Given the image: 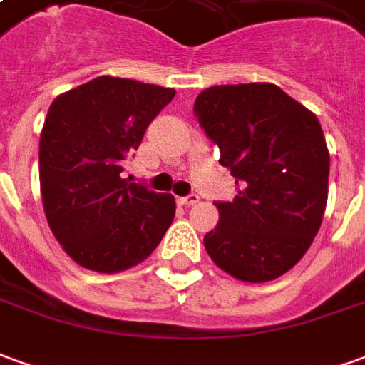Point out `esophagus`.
<instances>
[{
	"instance_id": "1",
	"label": "esophagus",
	"mask_w": 365,
	"mask_h": 365,
	"mask_svg": "<svg viewBox=\"0 0 365 365\" xmlns=\"http://www.w3.org/2000/svg\"><path fill=\"white\" fill-rule=\"evenodd\" d=\"M199 201V195H195V193H191V195H187V197H180L178 199V203L183 207H191V205H195Z\"/></svg>"
}]
</instances>
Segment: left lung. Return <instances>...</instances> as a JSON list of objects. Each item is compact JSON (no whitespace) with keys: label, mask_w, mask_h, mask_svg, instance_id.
Segmentation results:
<instances>
[{"label":"left lung","mask_w":365,"mask_h":365,"mask_svg":"<svg viewBox=\"0 0 365 365\" xmlns=\"http://www.w3.org/2000/svg\"><path fill=\"white\" fill-rule=\"evenodd\" d=\"M193 111L240 187L232 201L215 203L219 222L203 238L207 254L240 282H272L321 229L330 168L321 123L268 82L213 86Z\"/></svg>","instance_id":"1"}]
</instances>
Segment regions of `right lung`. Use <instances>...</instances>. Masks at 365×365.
<instances>
[{
	"label": "right lung",
	"mask_w": 365,
	"mask_h": 365,
	"mask_svg": "<svg viewBox=\"0 0 365 365\" xmlns=\"http://www.w3.org/2000/svg\"><path fill=\"white\" fill-rule=\"evenodd\" d=\"M174 96L172 88L99 76L48 107L38 143L44 215L82 268H133L154 252L174 221V195L120 178L123 160Z\"/></svg>",
	"instance_id": "right-lung-1"
}]
</instances>
